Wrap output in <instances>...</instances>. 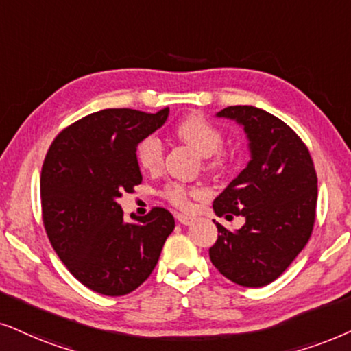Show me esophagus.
<instances>
[{
  "label": "esophagus",
  "instance_id": "34e87169",
  "mask_svg": "<svg viewBox=\"0 0 351 351\" xmlns=\"http://www.w3.org/2000/svg\"><path fill=\"white\" fill-rule=\"evenodd\" d=\"M176 219H178V221L181 225H191L193 223V217H189V215H184V214H178L176 215Z\"/></svg>",
  "mask_w": 351,
  "mask_h": 351
}]
</instances>
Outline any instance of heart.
I'll list each match as a JSON object with an SVG mask.
<instances>
[{
	"label": "heart",
	"instance_id": "obj_1",
	"mask_svg": "<svg viewBox=\"0 0 351 351\" xmlns=\"http://www.w3.org/2000/svg\"><path fill=\"white\" fill-rule=\"evenodd\" d=\"M176 136L181 143L189 145L202 157H206V165L210 170H221L232 162V155L221 149L223 132L201 114H191L176 126ZM136 158L139 167L147 171L160 170L163 163V145L157 136H147L141 141L136 149ZM202 191L189 188L181 183H168L162 191V196L178 208H189L191 199L201 196Z\"/></svg>",
	"mask_w": 351,
	"mask_h": 351
}]
</instances>
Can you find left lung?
Segmentation results:
<instances>
[{"instance_id": "1", "label": "left lung", "mask_w": 351, "mask_h": 351, "mask_svg": "<svg viewBox=\"0 0 351 351\" xmlns=\"http://www.w3.org/2000/svg\"><path fill=\"white\" fill-rule=\"evenodd\" d=\"M217 117L243 124L251 160L214 201L217 215H241L245 225L232 232L214 220L219 238L208 256L228 280L259 288L280 277L311 238L317 175L301 137L274 114L234 105Z\"/></svg>"}]
</instances>
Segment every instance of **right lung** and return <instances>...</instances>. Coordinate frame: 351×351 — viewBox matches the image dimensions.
<instances>
[{
    "label": "right lung",
    "mask_w": 351,
    "mask_h": 351,
    "mask_svg": "<svg viewBox=\"0 0 351 351\" xmlns=\"http://www.w3.org/2000/svg\"><path fill=\"white\" fill-rule=\"evenodd\" d=\"M167 117L168 108L100 110L64 128L43 160L40 199L47 237L69 272L100 295H128L147 280L175 228L167 208L152 207L126 223L118 204L143 183L137 145Z\"/></svg>",
    "instance_id": "obj_1"
}]
</instances>
